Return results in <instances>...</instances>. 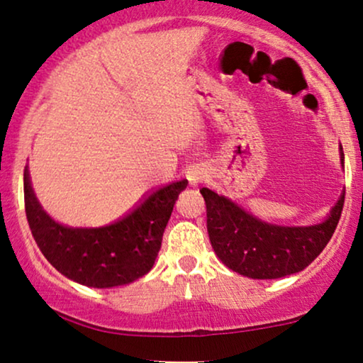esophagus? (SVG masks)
<instances>
[{
	"mask_svg": "<svg viewBox=\"0 0 363 363\" xmlns=\"http://www.w3.org/2000/svg\"><path fill=\"white\" fill-rule=\"evenodd\" d=\"M205 170L203 169H191L189 172H187V181L191 182L193 186H198L199 182L205 181Z\"/></svg>",
	"mask_w": 363,
	"mask_h": 363,
	"instance_id": "1",
	"label": "esophagus"
}]
</instances>
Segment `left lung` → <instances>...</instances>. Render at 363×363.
Segmentation results:
<instances>
[{
	"label": "left lung",
	"instance_id": "obj_1",
	"mask_svg": "<svg viewBox=\"0 0 363 363\" xmlns=\"http://www.w3.org/2000/svg\"><path fill=\"white\" fill-rule=\"evenodd\" d=\"M341 164H343V150ZM206 227L216 256L232 272L274 280L302 272L323 252L340 222L345 191L323 223L309 227H281L266 223L237 206L225 196L203 187Z\"/></svg>",
	"mask_w": 363,
	"mask_h": 363
}]
</instances>
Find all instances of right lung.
<instances>
[{"label":"right lung","instance_id":"obj_1","mask_svg":"<svg viewBox=\"0 0 363 363\" xmlns=\"http://www.w3.org/2000/svg\"><path fill=\"white\" fill-rule=\"evenodd\" d=\"M186 179L147 196L131 213L99 228H72L52 220L37 201L27 169L25 213L40 252L69 280L94 289L131 283L152 269Z\"/></svg>","mask_w":363,"mask_h":363}]
</instances>
